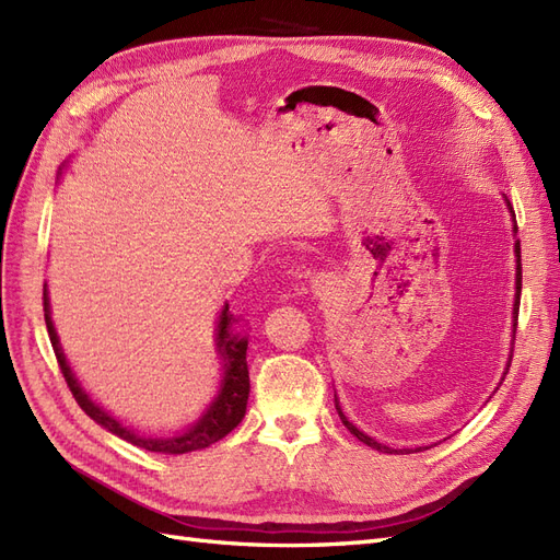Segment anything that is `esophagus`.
Listing matches in <instances>:
<instances>
[{"label": "esophagus", "instance_id": "obj_1", "mask_svg": "<svg viewBox=\"0 0 560 560\" xmlns=\"http://www.w3.org/2000/svg\"><path fill=\"white\" fill-rule=\"evenodd\" d=\"M331 276H325V273H317L315 276V280H313V290H315V294H327L329 290H331Z\"/></svg>", "mask_w": 560, "mask_h": 560}]
</instances>
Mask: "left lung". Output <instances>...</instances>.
I'll return each instance as SVG.
<instances>
[{
    "label": "left lung",
    "mask_w": 560,
    "mask_h": 560,
    "mask_svg": "<svg viewBox=\"0 0 560 560\" xmlns=\"http://www.w3.org/2000/svg\"><path fill=\"white\" fill-rule=\"evenodd\" d=\"M506 206H510V210H512V202L506 200ZM514 212V210H512ZM514 252H516V301H514V319H518V303H521V243H516L514 245ZM514 327H516V322H514ZM510 364H512V358H510ZM506 374V371H504ZM336 411H338V416H341V422L343 425L350 430V434L352 436H358L362 444H366V446H371V448H376V451H383V453H411L409 448H404V451H393L389 446H385V444H378L376 439H371L369 434H364V432H360L358 428L352 425V422L343 416V411H341V406H338V399H336ZM420 451V448H418Z\"/></svg>",
    "instance_id": "left-lung-1"
}]
</instances>
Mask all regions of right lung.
Wrapping results in <instances>:
<instances>
[{
  "mask_svg": "<svg viewBox=\"0 0 560 560\" xmlns=\"http://www.w3.org/2000/svg\"><path fill=\"white\" fill-rule=\"evenodd\" d=\"M44 319H46L50 346H54V352H56V360L60 364V371H62V376L67 381V387H70V393L74 395L77 404L97 422V425H103L112 434L126 439V442H130L132 446H140V448L151 451V453H171V455L208 448L210 444L219 442V439H224L233 428H238V422L245 418L247 397H249L247 338L231 331V325L235 319L229 313V303L224 306L222 315H219V325H217V350L224 360L222 389H219V395L210 404V409L202 413V418L198 422H194V425L186 432L173 434V436H147V434L132 432V430L124 428L116 418H112L107 411L100 409V406L93 404L91 397L83 393V387L79 385V381L72 374L70 364H67V360H65L60 341H58V334L54 329V322H50L46 290H44Z\"/></svg>",
  "mask_w": 560,
  "mask_h": 560,
  "instance_id": "add662e5",
  "label": "right lung"
}]
</instances>
